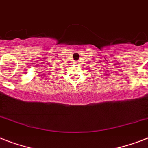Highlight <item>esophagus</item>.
Returning <instances> with one entry per match:
<instances>
[{"label":"esophagus","mask_w":148,"mask_h":148,"mask_svg":"<svg viewBox=\"0 0 148 148\" xmlns=\"http://www.w3.org/2000/svg\"><path fill=\"white\" fill-rule=\"evenodd\" d=\"M74 64H78V61H74Z\"/></svg>","instance_id":"1"}]
</instances>
